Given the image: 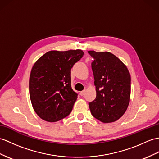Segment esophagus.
<instances>
[{
  "instance_id": "1",
  "label": "esophagus",
  "mask_w": 159,
  "mask_h": 159,
  "mask_svg": "<svg viewBox=\"0 0 159 159\" xmlns=\"http://www.w3.org/2000/svg\"><path fill=\"white\" fill-rule=\"evenodd\" d=\"M85 92H86V90H83L82 92H80V95L83 96L84 94H85Z\"/></svg>"
}]
</instances>
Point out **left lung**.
<instances>
[{
  "label": "left lung",
  "instance_id": "8db88e82",
  "mask_svg": "<svg viewBox=\"0 0 159 159\" xmlns=\"http://www.w3.org/2000/svg\"><path fill=\"white\" fill-rule=\"evenodd\" d=\"M94 59L96 96L89 102L92 115L103 123L117 121L128 107L131 94V76L126 65L109 52L88 51Z\"/></svg>",
  "mask_w": 159,
  "mask_h": 159
}]
</instances>
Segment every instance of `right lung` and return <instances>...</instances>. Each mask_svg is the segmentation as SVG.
I'll use <instances>...</instances> for the list:
<instances>
[{"label": "right lung", "instance_id": "right-lung-1", "mask_svg": "<svg viewBox=\"0 0 159 159\" xmlns=\"http://www.w3.org/2000/svg\"><path fill=\"white\" fill-rule=\"evenodd\" d=\"M84 55L83 50H51L34 63L29 91L33 109L48 122H56L70 114L77 94L71 86V69Z\"/></svg>", "mask_w": 159, "mask_h": 159}]
</instances>
